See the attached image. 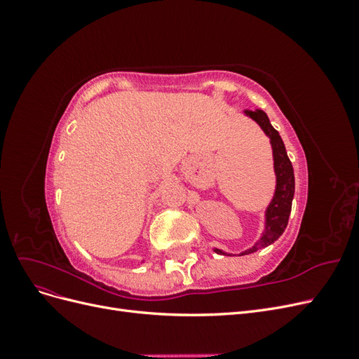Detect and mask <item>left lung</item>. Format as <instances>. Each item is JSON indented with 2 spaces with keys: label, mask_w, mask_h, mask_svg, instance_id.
Wrapping results in <instances>:
<instances>
[{
  "label": "left lung",
  "mask_w": 359,
  "mask_h": 359,
  "mask_svg": "<svg viewBox=\"0 0 359 359\" xmlns=\"http://www.w3.org/2000/svg\"><path fill=\"white\" fill-rule=\"evenodd\" d=\"M244 115L252 118L253 121L259 124V127L264 130V133L268 136L271 148H273V161H274V173H276V190L274 196L268 203L265 210V229L260 235L257 243L247 248L245 252L240 253V256L255 253L260 248H265L269 244H273L285 232L289 215L292 210V201L293 194H295V175H293L292 163L287 157L286 148L283 144V139L280 137L277 130L271 126L269 118L264 111H244ZM215 253L232 256L231 253H226L220 248H214Z\"/></svg>",
  "instance_id": "8db88e82"
}]
</instances>
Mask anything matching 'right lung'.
<instances>
[{
	"instance_id": "right-lung-1",
	"label": "right lung",
	"mask_w": 359,
	"mask_h": 359,
	"mask_svg": "<svg viewBox=\"0 0 359 359\" xmlns=\"http://www.w3.org/2000/svg\"><path fill=\"white\" fill-rule=\"evenodd\" d=\"M142 262H144V260H142ZM142 262H140V264H142Z\"/></svg>"
}]
</instances>
